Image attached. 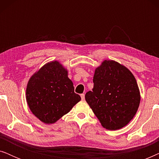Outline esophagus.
Returning a JSON list of instances; mask_svg holds the SVG:
<instances>
[{
    "label": "esophagus",
    "mask_w": 159,
    "mask_h": 159,
    "mask_svg": "<svg viewBox=\"0 0 159 159\" xmlns=\"http://www.w3.org/2000/svg\"><path fill=\"white\" fill-rule=\"evenodd\" d=\"M80 96H81V98H82V101L84 100V93H82V94L80 95Z\"/></svg>",
    "instance_id": "34e87169"
}]
</instances>
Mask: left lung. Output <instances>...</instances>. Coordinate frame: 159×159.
<instances>
[{
    "instance_id": "left-lung-1",
    "label": "left lung",
    "mask_w": 159,
    "mask_h": 159,
    "mask_svg": "<svg viewBox=\"0 0 159 159\" xmlns=\"http://www.w3.org/2000/svg\"><path fill=\"white\" fill-rule=\"evenodd\" d=\"M93 91L85 100L102 126L119 129L132 120L140 101V90L129 69L114 61L106 60L95 69Z\"/></svg>"
}]
</instances>
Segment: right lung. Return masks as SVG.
Here are the masks:
<instances>
[{
  "label": "right lung",
  "mask_w": 159,
  "mask_h": 159,
  "mask_svg": "<svg viewBox=\"0 0 159 159\" xmlns=\"http://www.w3.org/2000/svg\"><path fill=\"white\" fill-rule=\"evenodd\" d=\"M26 95L32 114L45 124L56 122L81 100L75 93L67 71L56 61L48 63L32 76Z\"/></svg>",
  "instance_id": "obj_1"
}]
</instances>
